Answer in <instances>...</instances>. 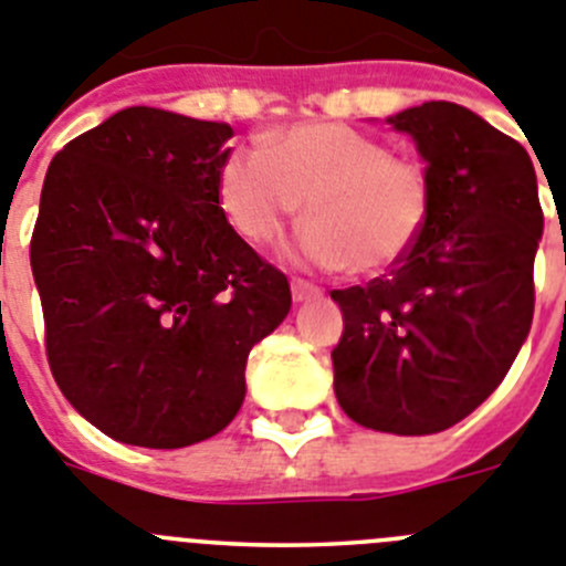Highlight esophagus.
<instances>
[{
	"label": "esophagus",
	"mask_w": 566,
	"mask_h": 566,
	"mask_svg": "<svg viewBox=\"0 0 566 566\" xmlns=\"http://www.w3.org/2000/svg\"><path fill=\"white\" fill-rule=\"evenodd\" d=\"M290 290H293L295 302H310V298H318V295H321V287H315V284L304 282V279H293Z\"/></svg>",
	"instance_id": "esophagus-1"
}]
</instances>
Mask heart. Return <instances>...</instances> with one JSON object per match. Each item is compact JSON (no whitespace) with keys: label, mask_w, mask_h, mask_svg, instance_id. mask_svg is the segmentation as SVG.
<instances>
[{"label":"heart","mask_w":566,"mask_h":566,"mask_svg":"<svg viewBox=\"0 0 566 566\" xmlns=\"http://www.w3.org/2000/svg\"><path fill=\"white\" fill-rule=\"evenodd\" d=\"M220 208L239 237L268 242L302 211L298 248L324 271L378 276L403 262L431 217V180L420 163L391 155L378 137L344 124H295L228 151L217 180Z\"/></svg>","instance_id":"obj_1"}]
</instances>
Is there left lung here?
<instances>
[{
	"label": "left lung",
	"instance_id": "8db88e82",
	"mask_svg": "<svg viewBox=\"0 0 566 566\" xmlns=\"http://www.w3.org/2000/svg\"><path fill=\"white\" fill-rule=\"evenodd\" d=\"M389 124L417 144L434 202L403 262L333 290L335 397L366 429L420 437L485 403L516 360L544 213L531 155L465 106L429 101Z\"/></svg>",
	"mask_w": 566,
	"mask_h": 566
}]
</instances>
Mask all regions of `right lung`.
I'll return each instance as SVG.
<instances>
[{
  "instance_id": "right-lung-1",
  "label": "right lung",
  "mask_w": 566,
  "mask_h": 566,
  "mask_svg": "<svg viewBox=\"0 0 566 566\" xmlns=\"http://www.w3.org/2000/svg\"><path fill=\"white\" fill-rule=\"evenodd\" d=\"M228 124L129 106L50 163L30 268L61 395L112 440L182 448L245 400L290 284L226 220Z\"/></svg>"
}]
</instances>
